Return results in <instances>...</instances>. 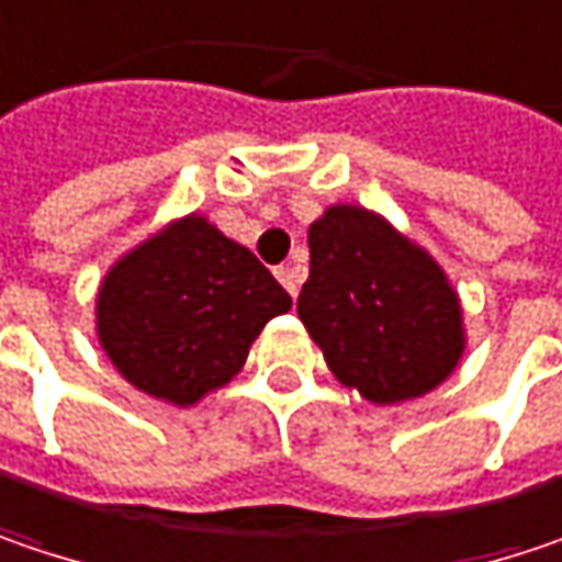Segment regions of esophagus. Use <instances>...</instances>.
Segmentation results:
<instances>
[{
	"label": "esophagus",
	"instance_id": "esophagus-1",
	"mask_svg": "<svg viewBox=\"0 0 562 562\" xmlns=\"http://www.w3.org/2000/svg\"><path fill=\"white\" fill-rule=\"evenodd\" d=\"M277 280L282 282V289L289 292V295H299V285H302V273L295 270V267H277Z\"/></svg>",
	"mask_w": 562,
	"mask_h": 562
}]
</instances>
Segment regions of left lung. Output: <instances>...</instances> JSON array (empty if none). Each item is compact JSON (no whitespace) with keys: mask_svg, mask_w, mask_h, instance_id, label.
<instances>
[{"mask_svg":"<svg viewBox=\"0 0 562 562\" xmlns=\"http://www.w3.org/2000/svg\"><path fill=\"white\" fill-rule=\"evenodd\" d=\"M299 317L330 372L372 404L432 391L461 359V308L439 263L381 215L330 206L308 228Z\"/></svg>","mask_w":562,"mask_h":562,"instance_id":"8db88e82","label":"left lung"}]
</instances>
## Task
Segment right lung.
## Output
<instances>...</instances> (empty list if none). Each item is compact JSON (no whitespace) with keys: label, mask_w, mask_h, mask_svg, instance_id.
<instances>
[{"label":"right lung","mask_w":562,"mask_h":562,"mask_svg":"<svg viewBox=\"0 0 562 562\" xmlns=\"http://www.w3.org/2000/svg\"><path fill=\"white\" fill-rule=\"evenodd\" d=\"M289 308L248 248L187 215L108 273L98 340L130 384L187 407L238 375L263 324Z\"/></svg>","instance_id":"1"}]
</instances>
